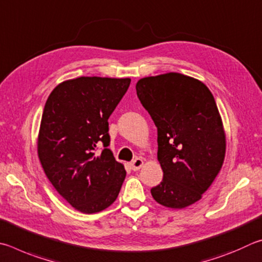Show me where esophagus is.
<instances>
[{
  "mask_svg": "<svg viewBox=\"0 0 262 262\" xmlns=\"http://www.w3.org/2000/svg\"><path fill=\"white\" fill-rule=\"evenodd\" d=\"M143 164H144V161L141 159H136V160H134V161L131 162V168H132V170L134 171H137V170H139V169L143 167Z\"/></svg>",
  "mask_w": 262,
  "mask_h": 262,
  "instance_id": "34e87169",
  "label": "esophagus"
}]
</instances>
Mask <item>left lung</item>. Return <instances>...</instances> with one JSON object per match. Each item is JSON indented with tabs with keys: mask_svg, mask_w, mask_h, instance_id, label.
Here are the masks:
<instances>
[{
	"mask_svg": "<svg viewBox=\"0 0 262 262\" xmlns=\"http://www.w3.org/2000/svg\"><path fill=\"white\" fill-rule=\"evenodd\" d=\"M141 104L158 127V160L163 180L154 200L182 209L212 185L226 155V134L212 92L195 78L169 72L136 85Z\"/></svg>",
	"mask_w": 262,
	"mask_h": 262,
	"instance_id": "1",
	"label": "left lung"
}]
</instances>
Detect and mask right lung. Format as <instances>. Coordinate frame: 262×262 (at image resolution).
<instances>
[{"instance_id":"1","label":"right lung","mask_w":262,"mask_h":262,"mask_svg":"<svg viewBox=\"0 0 262 262\" xmlns=\"http://www.w3.org/2000/svg\"><path fill=\"white\" fill-rule=\"evenodd\" d=\"M130 78L79 77L58 84L45 104L38 155L46 176L72 207L85 214L108 208L126 171L108 148V118ZM102 145L101 153L96 148Z\"/></svg>"}]
</instances>
